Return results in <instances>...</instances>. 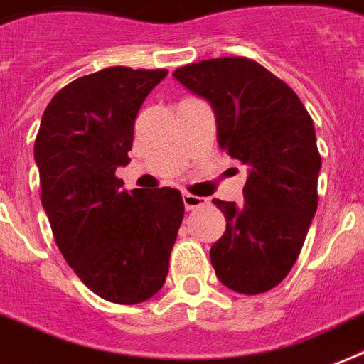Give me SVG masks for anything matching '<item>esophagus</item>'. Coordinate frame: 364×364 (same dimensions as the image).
Listing matches in <instances>:
<instances>
[{
    "mask_svg": "<svg viewBox=\"0 0 364 364\" xmlns=\"http://www.w3.org/2000/svg\"><path fill=\"white\" fill-rule=\"evenodd\" d=\"M183 204H185V208L191 212V210H196V208L206 206L208 198H204V196H196V194L191 193H183Z\"/></svg>",
    "mask_w": 364,
    "mask_h": 364,
    "instance_id": "obj_1",
    "label": "esophagus"
}]
</instances>
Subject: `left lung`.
I'll return each mask as SVG.
<instances>
[{
  "mask_svg": "<svg viewBox=\"0 0 364 364\" xmlns=\"http://www.w3.org/2000/svg\"><path fill=\"white\" fill-rule=\"evenodd\" d=\"M173 77L210 102L219 146L248 166L242 206L213 200L227 219L210 250L215 274L238 294L267 292L294 267L317 212L311 116L287 83L244 57L193 63Z\"/></svg>",
  "mask_w": 364,
  "mask_h": 364,
  "instance_id": "left-lung-1",
  "label": "left lung"
}]
</instances>
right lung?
Here are the masks:
<instances>
[{"label": "right lung", "mask_w": 364, "mask_h": 364, "mask_svg": "<svg viewBox=\"0 0 364 364\" xmlns=\"http://www.w3.org/2000/svg\"><path fill=\"white\" fill-rule=\"evenodd\" d=\"M168 70L112 66L68 83L41 116V204L66 263L91 292L133 305L164 287L183 221L181 193L122 188L133 124Z\"/></svg>", "instance_id": "obj_1"}]
</instances>
